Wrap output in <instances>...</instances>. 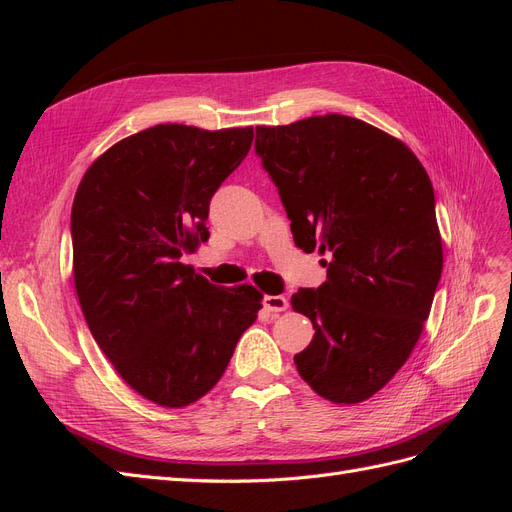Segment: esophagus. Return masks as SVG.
<instances>
[{
	"label": "esophagus",
	"instance_id": "1",
	"mask_svg": "<svg viewBox=\"0 0 512 512\" xmlns=\"http://www.w3.org/2000/svg\"><path fill=\"white\" fill-rule=\"evenodd\" d=\"M262 305H265L267 312L277 314V312H286L288 309V299L282 297V294H265V299H262Z\"/></svg>",
	"mask_w": 512,
	"mask_h": 512
}]
</instances>
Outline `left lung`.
I'll return each instance as SVG.
<instances>
[{
  "label": "left lung",
  "mask_w": 512,
  "mask_h": 512,
  "mask_svg": "<svg viewBox=\"0 0 512 512\" xmlns=\"http://www.w3.org/2000/svg\"><path fill=\"white\" fill-rule=\"evenodd\" d=\"M256 153L294 243L331 254L327 282L292 294L316 329L294 365L320 397L359 404L408 361L431 312L444 262L431 179L399 138L337 113L258 126Z\"/></svg>",
  "instance_id": "8db88e82"
}]
</instances>
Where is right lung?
I'll use <instances>...</instances> for the list:
<instances>
[{
	"instance_id": "obj_1",
	"label": "right lung",
	"mask_w": 512,
	"mask_h": 512,
	"mask_svg": "<svg viewBox=\"0 0 512 512\" xmlns=\"http://www.w3.org/2000/svg\"><path fill=\"white\" fill-rule=\"evenodd\" d=\"M254 128L181 123L136 132L87 168L72 203V273L87 327L132 389L162 408L207 395L262 292L209 284L185 254L209 239V203Z\"/></svg>"
}]
</instances>
